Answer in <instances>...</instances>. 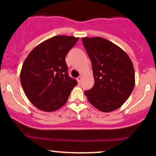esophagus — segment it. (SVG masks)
<instances>
[{"instance_id": "34e87169", "label": "esophagus", "mask_w": 156, "mask_h": 156, "mask_svg": "<svg viewBox=\"0 0 156 156\" xmlns=\"http://www.w3.org/2000/svg\"><path fill=\"white\" fill-rule=\"evenodd\" d=\"M81 80H82V77H81V76H79V77H78V78H77V81H78V82L79 83V84L81 83Z\"/></svg>"}]
</instances>
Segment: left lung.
I'll return each instance as SVG.
<instances>
[{
	"label": "left lung",
	"mask_w": 156,
	"mask_h": 156,
	"mask_svg": "<svg viewBox=\"0 0 156 156\" xmlns=\"http://www.w3.org/2000/svg\"><path fill=\"white\" fill-rule=\"evenodd\" d=\"M91 60L94 85L84 92L91 105L103 112L120 108L135 85L133 63L125 50L100 37H82Z\"/></svg>",
	"instance_id": "obj_1"
}]
</instances>
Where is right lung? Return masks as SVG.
Instances as JSON below:
<instances>
[{
  "label": "right lung",
  "mask_w": 156,
  "mask_h": 156,
  "mask_svg": "<svg viewBox=\"0 0 156 156\" xmlns=\"http://www.w3.org/2000/svg\"><path fill=\"white\" fill-rule=\"evenodd\" d=\"M78 37L56 35L31 52L20 72L22 87L29 101L44 112H54L66 104L77 81L69 76L66 56Z\"/></svg>",
  "instance_id": "1"
}]
</instances>
